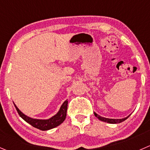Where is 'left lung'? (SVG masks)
I'll return each instance as SVG.
<instances>
[{"label":"left lung","mask_w":150,"mask_h":150,"mask_svg":"<svg viewBox=\"0 0 150 150\" xmlns=\"http://www.w3.org/2000/svg\"><path fill=\"white\" fill-rule=\"evenodd\" d=\"M94 116H95V117H97V119H99L100 120H101V121L103 122H108V123H110V124H118V123L122 122H124L125 120H126L129 117L128 116V117H126V118L120 119V120H117V119H108V118H105V117H100V116H99L98 114H96L95 112H94Z\"/></svg>","instance_id":"8db88e82"}]
</instances>
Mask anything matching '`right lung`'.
<instances>
[{"instance_id":"1","label":"right lung","mask_w":150,"mask_h":150,"mask_svg":"<svg viewBox=\"0 0 150 150\" xmlns=\"http://www.w3.org/2000/svg\"><path fill=\"white\" fill-rule=\"evenodd\" d=\"M67 104L68 101L67 100H65V101L64 102L63 104H62V105L61 106L60 110H59V112H58L56 115L53 116V117H51V118L49 119V120H36V119H32L30 118V117H28L26 115H25L24 114H23V113L19 110L18 108L15 105V104H14V106H15L16 108V110L18 112L19 115H20V117H22L26 122L30 124V125H32L33 127L39 129V130H47L57 127V126H59V125H61L64 121L67 116Z\"/></svg>"}]
</instances>
